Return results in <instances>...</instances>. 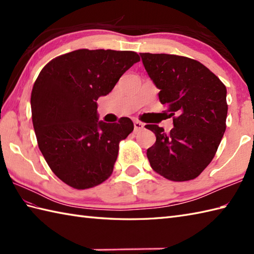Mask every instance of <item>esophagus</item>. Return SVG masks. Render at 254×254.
I'll return each instance as SVG.
<instances>
[{"mask_svg":"<svg viewBox=\"0 0 254 254\" xmlns=\"http://www.w3.org/2000/svg\"><path fill=\"white\" fill-rule=\"evenodd\" d=\"M144 128V123H142L141 121H134V132L138 133L139 131H142Z\"/></svg>","mask_w":254,"mask_h":254,"instance_id":"obj_1","label":"esophagus"}]
</instances>
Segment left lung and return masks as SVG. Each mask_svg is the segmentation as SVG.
<instances>
[{
    "mask_svg": "<svg viewBox=\"0 0 254 254\" xmlns=\"http://www.w3.org/2000/svg\"><path fill=\"white\" fill-rule=\"evenodd\" d=\"M149 77L160 89L174 128L147 124L156 142L147 149L150 167L171 181L195 179L213 160L226 131L227 89L216 75L193 59L141 53Z\"/></svg>",
    "mask_w": 254,
    "mask_h": 254,
    "instance_id": "obj_1",
    "label": "left lung"
}]
</instances>
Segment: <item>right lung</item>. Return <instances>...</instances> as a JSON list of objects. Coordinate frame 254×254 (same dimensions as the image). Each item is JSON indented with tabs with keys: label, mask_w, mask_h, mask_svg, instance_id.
I'll return each mask as SVG.
<instances>
[{
	"label": "right lung",
	"mask_w": 254,
	"mask_h": 254,
	"mask_svg": "<svg viewBox=\"0 0 254 254\" xmlns=\"http://www.w3.org/2000/svg\"><path fill=\"white\" fill-rule=\"evenodd\" d=\"M141 59L134 51L79 49L53 59L38 75L30 97L38 146L59 179L77 190L94 188L113 171L130 118L98 121L97 100Z\"/></svg>",
	"instance_id": "1"
}]
</instances>
